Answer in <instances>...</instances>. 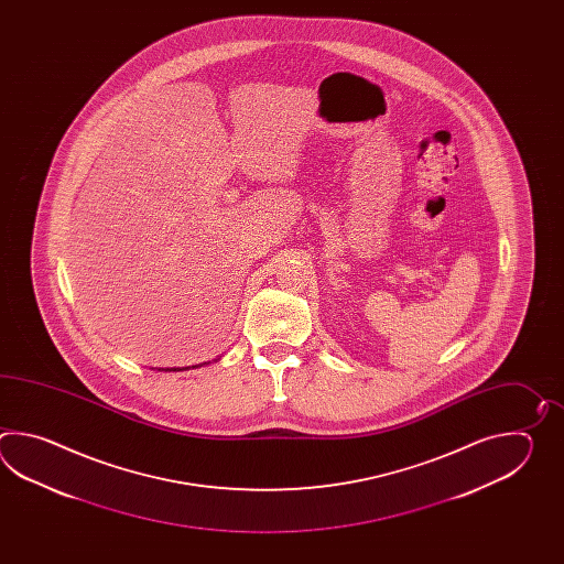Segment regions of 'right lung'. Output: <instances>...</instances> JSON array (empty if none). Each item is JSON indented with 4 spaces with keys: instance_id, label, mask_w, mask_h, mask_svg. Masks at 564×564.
<instances>
[{
    "instance_id": "1",
    "label": "right lung",
    "mask_w": 564,
    "mask_h": 564,
    "mask_svg": "<svg viewBox=\"0 0 564 564\" xmlns=\"http://www.w3.org/2000/svg\"><path fill=\"white\" fill-rule=\"evenodd\" d=\"M171 371H181V369H171Z\"/></svg>"
}]
</instances>
